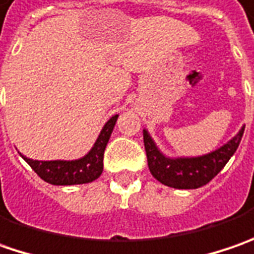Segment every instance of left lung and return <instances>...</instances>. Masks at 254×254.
I'll use <instances>...</instances> for the list:
<instances>
[{
  "label": "left lung",
  "instance_id": "obj_1",
  "mask_svg": "<svg viewBox=\"0 0 254 254\" xmlns=\"http://www.w3.org/2000/svg\"><path fill=\"white\" fill-rule=\"evenodd\" d=\"M245 132V125L225 145L210 153L193 158H171L160 152L155 140L143 129V143L148 156V166L152 176L160 183L175 189H197L209 183L225 168L239 148Z\"/></svg>",
  "mask_w": 254,
  "mask_h": 254
}]
</instances>
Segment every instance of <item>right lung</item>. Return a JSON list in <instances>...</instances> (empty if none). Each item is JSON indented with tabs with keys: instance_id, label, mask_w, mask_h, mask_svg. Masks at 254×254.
Instances as JSON below:
<instances>
[{
	"instance_id": "obj_1",
	"label": "right lung",
	"mask_w": 254,
	"mask_h": 254,
	"mask_svg": "<svg viewBox=\"0 0 254 254\" xmlns=\"http://www.w3.org/2000/svg\"><path fill=\"white\" fill-rule=\"evenodd\" d=\"M114 115L106 122L101 133L95 140L91 150L79 159L72 160H34L21 155L24 160L32 168V171L45 182L57 186L82 185L96 181L104 171V152L108 140L114 130L116 119Z\"/></svg>"
}]
</instances>
